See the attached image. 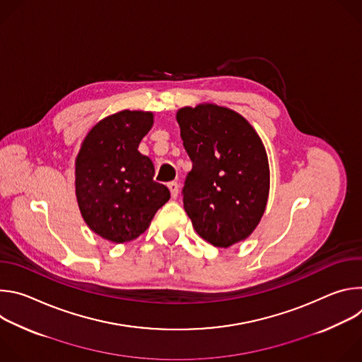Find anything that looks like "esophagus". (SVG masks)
I'll return each instance as SVG.
<instances>
[{
	"label": "esophagus",
	"mask_w": 362,
	"mask_h": 362,
	"mask_svg": "<svg viewBox=\"0 0 362 362\" xmlns=\"http://www.w3.org/2000/svg\"><path fill=\"white\" fill-rule=\"evenodd\" d=\"M168 187H169V190H170L172 197L176 199L177 194H179V185H177L176 182H170V183H168Z\"/></svg>",
	"instance_id": "obj_1"
}]
</instances>
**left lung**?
<instances>
[{"mask_svg":"<svg viewBox=\"0 0 362 362\" xmlns=\"http://www.w3.org/2000/svg\"><path fill=\"white\" fill-rule=\"evenodd\" d=\"M176 120L193 163L183 206L194 230L218 247L245 240L259 225L269 196L259 134L243 116L214 103L182 107Z\"/></svg>","mask_w":362,"mask_h":362,"instance_id":"1","label":"left lung"}]
</instances>
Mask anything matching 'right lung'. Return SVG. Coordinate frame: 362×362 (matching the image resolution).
I'll return each instance as SVG.
<instances>
[{
  "instance_id": "obj_1",
  "label": "right lung",
  "mask_w": 362,
  "mask_h": 362,
  "mask_svg": "<svg viewBox=\"0 0 362 362\" xmlns=\"http://www.w3.org/2000/svg\"><path fill=\"white\" fill-rule=\"evenodd\" d=\"M154 115L122 110L97 122L76 158V197L87 226L113 243L139 238L170 199L153 180V162L137 148Z\"/></svg>"
}]
</instances>
